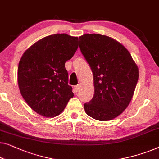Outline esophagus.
<instances>
[{"label":"esophagus","instance_id":"34e87169","mask_svg":"<svg viewBox=\"0 0 159 159\" xmlns=\"http://www.w3.org/2000/svg\"><path fill=\"white\" fill-rule=\"evenodd\" d=\"M79 89H80V85L78 84V85H76V86L75 87V92L76 93H77L78 91H79Z\"/></svg>","mask_w":159,"mask_h":159}]
</instances>
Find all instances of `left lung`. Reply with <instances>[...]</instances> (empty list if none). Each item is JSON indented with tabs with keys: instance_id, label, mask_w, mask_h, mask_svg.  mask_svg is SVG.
<instances>
[{
	"instance_id": "obj_1",
	"label": "left lung",
	"mask_w": 159,
	"mask_h": 159,
	"mask_svg": "<svg viewBox=\"0 0 159 159\" xmlns=\"http://www.w3.org/2000/svg\"><path fill=\"white\" fill-rule=\"evenodd\" d=\"M82 54L93 73L95 94L84 103L85 112L100 121L120 115L133 98L139 68L130 52L109 36L87 34L80 36Z\"/></svg>"
}]
</instances>
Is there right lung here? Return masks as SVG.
I'll list each match as a JSON object with an SVG mask.
<instances>
[{"mask_svg": "<svg viewBox=\"0 0 159 159\" xmlns=\"http://www.w3.org/2000/svg\"><path fill=\"white\" fill-rule=\"evenodd\" d=\"M78 45V37L53 34L34 43L20 58L18 67L20 94L41 116H59L74 96L64 64L74 56Z\"/></svg>", "mask_w": 159, "mask_h": 159, "instance_id": "add662e5", "label": "right lung"}]
</instances>
